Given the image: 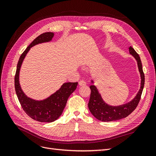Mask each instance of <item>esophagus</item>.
Instances as JSON below:
<instances>
[{
  "label": "esophagus",
  "instance_id": "esophagus-1",
  "mask_svg": "<svg viewBox=\"0 0 156 156\" xmlns=\"http://www.w3.org/2000/svg\"><path fill=\"white\" fill-rule=\"evenodd\" d=\"M86 84H87L86 82L83 81V80H81V81H80L79 82V85L81 86V87H82V86H85Z\"/></svg>",
  "mask_w": 156,
  "mask_h": 156
}]
</instances>
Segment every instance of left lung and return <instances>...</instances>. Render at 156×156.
I'll return each instance as SVG.
<instances>
[{
  "instance_id": "left-lung-1",
  "label": "left lung",
  "mask_w": 156,
  "mask_h": 156,
  "mask_svg": "<svg viewBox=\"0 0 156 156\" xmlns=\"http://www.w3.org/2000/svg\"><path fill=\"white\" fill-rule=\"evenodd\" d=\"M129 54L133 56L137 62L138 69L140 75V87L136 96L127 103L120 105L112 106L107 104L104 101L95 85L90 86L91 90L90 97L88 102V108L92 115L98 120L102 122H111L120 120L127 117L133 112L137 106L140 101L144 84V74L143 71V66L139 55L132 47L129 48ZM91 83H94L93 80Z\"/></svg>"
}]
</instances>
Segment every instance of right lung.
<instances>
[{"instance_id": "right-lung-1", "label": "right lung", "mask_w": 156, "mask_h": 156, "mask_svg": "<svg viewBox=\"0 0 156 156\" xmlns=\"http://www.w3.org/2000/svg\"><path fill=\"white\" fill-rule=\"evenodd\" d=\"M54 34L53 32L43 33L27 47L19 59L15 75L16 92L23 109L31 119L40 122H53L58 119L62 114L68 98L76 89L78 84L77 82L65 83L58 90L42 100H36L28 97L21 89L20 72L28 52L33 46L51 41Z\"/></svg>"}]
</instances>
